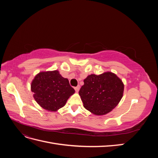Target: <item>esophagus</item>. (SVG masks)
Wrapping results in <instances>:
<instances>
[{"label":"esophagus","instance_id":"esophagus-1","mask_svg":"<svg viewBox=\"0 0 158 158\" xmlns=\"http://www.w3.org/2000/svg\"><path fill=\"white\" fill-rule=\"evenodd\" d=\"M80 86L79 85H77V86L74 88V89H75V91H76V92H78L79 89H80Z\"/></svg>","mask_w":158,"mask_h":158}]
</instances>
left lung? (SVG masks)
<instances>
[{
	"label": "left lung",
	"mask_w": 158,
	"mask_h": 158,
	"mask_svg": "<svg viewBox=\"0 0 158 158\" xmlns=\"http://www.w3.org/2000/svg\"><path fill=\"white\" fill-rule=\"evenodd\" d=\"M79 91L84 107L96 115L106 114L115 107L123 95L124 84L111 72L91 74Z\"/></svg>",
	"instance_id": "obj_1"
}]
</instances>
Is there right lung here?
Returning <instances> with one entry per match:
<instances>
[{"mask_svg": "<svg viewBox=\"0 0 158 158\" xmlns=\"http://www.w3.org/2000/svg\"><path fill=\"white\" fill-rule=\"evenodd\" d=\"M31 90L36 102L49 111H56L64 106L75 92L69 80L63 78L58 70L37 74L31 82Z\"/></svg>", "mask_w": 158, "mask_h": 158, "instance_id": "add662e5", "label": "right lung"}]
</instances>
